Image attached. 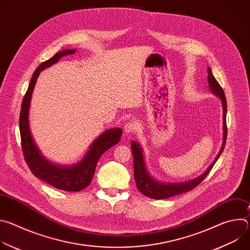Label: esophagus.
Wrapping results in <instances>:
<instances>
[{
    "mask_svg": "<svg viewBox=\"0 0 250 250\" xmlns=\"http://www.w3.org/2000/svg\"><path fill=\"white\" fill-rule=\"evenodd\" d=\"M136 128H137V126H136V124L134 122H128L124 126V130L126 134L134 132L136 130Z\"/></svg>",
    "mask_w": 250,
    "mask_h": 250,
    "instance_id": "obj_1",
    "label": "esophagus"
}]
</instances>
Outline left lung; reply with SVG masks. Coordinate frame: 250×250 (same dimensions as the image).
Listing matches in <instances>:
<instances>
[{
	"label": "left lung",
	"mask_w": 250,
	"mask_h": 250,
	"mask_svg": "<svg viewBox=\"0 0 250 250\" xmlns=\"http://www.w3.org/2000/svg\"><path fill=\"white\" fill-rule=\"evenodd\" d=\"M208 83L209 87V91L216 95L222 102L223 104V144L222 147L216 156V158L213 159L211 164L207 168V170L202 173L200 176L194 178L192 180L185 181V182H179V183H164L157 181L154 179V177H152L146 164V159H145V154L144 150H142V147L138 144L137 141L132 140L130 142V146H131V151H132V156H133V173H134V179L136 183L137 189L140 191V193L144 194L145 196L151 198V199H156V200H163L167 199L170 197H174L177 195H180L186 192H189L193 190L195 187H197L204 179L207 177V175L209 173L211 170L212 166L215 165L219 157L221 156L225 146H226V140H227V99L224 93L223 88L221 85L218 83L216 78L213 77L211 70L209 67H208Z\"/></svg>",
	"instance_id": "obj_1"
}]
</instances>
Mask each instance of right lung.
<instances>
[{
  "instance_id": "obj_1",
  "label": "right lung",
  "mask_w": 250,
  "mask_h": 250,
  "mask_svg": "<svg viewBox=\"0 0 250 250\" xmlns=\"http://www.w3.org/2000/svg\"><path fill=\"white\" fill-rule=\"evenodd\" d=\"M75 52L76 49H64L59 51L37 68L32 74L27 91L23 97L20 115L21 149L32 174L47 184L68 192H79L90 185L99 158L104 152L116 146L123 134L121 127L104 130L92 142L81 160L72 165H59L51 162L42 153L38 145L35 144L28 120L30 102L35 83L42 70L57 63L61 57Z\"/></svg>"
}]
</instances>
